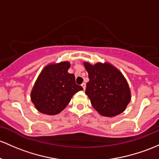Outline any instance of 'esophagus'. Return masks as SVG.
Wrapping results in <instances>:
<instances>
[{"label": "esophagus", "mask_w": 159, "mask_h": 159, "mask_svg": "<svg viewBox=\"0 0 159 159\" xmlns=\"http://www.w3.org/2000/svg\"><path fill=\"white\" fill-rule=\"evenodd\" d=\"M81 87H82V88H83V90H84L85 88H86V84H85V83H83L82 84H81Z\"/></svg>", "instance_id": "esophagus-1"}]
</instances>
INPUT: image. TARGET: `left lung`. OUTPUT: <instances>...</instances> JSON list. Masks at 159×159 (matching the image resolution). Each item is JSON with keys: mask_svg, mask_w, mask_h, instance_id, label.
I'll list each match as a JSON object with an SVG mask.
<instances>
[{"mask_svg": "<svg viewBox=\"0 0 159 159\" xmlns=\"http://www.w3.org/2000/svg\"><path fill=\"white\" fill-rule=\"evenodd\" d=\"M88 71L86 95L91 105L102 116L114 117L126 109L131 99L126 78L116 66L109 62L92 65L84 62Z\"/></svg>", "mask_w": 159, "mask_h": 159, "instance_id": "8db88e82", "label": "left lung"}]
</instances>
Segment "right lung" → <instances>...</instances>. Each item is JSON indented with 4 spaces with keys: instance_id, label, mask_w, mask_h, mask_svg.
<instances>
[{
    "instance_id": "obj_1",
    "label": "right lung",
    "mask_w": 159,
    "mask_h": 159,
    "mask_svg": "<svg viewBox=\"0 0 159 159\" xmlns=\"http://www.w3.org/2000/svg\"><path fill=\"white\" fill-rule=\"evenodd\" d=\"M67 61L47 65L38 75L31 91V100L38 111L48 116L61 112L81 86L75 84V77L68 70Z\"/></svg>"
}]
</instances>
